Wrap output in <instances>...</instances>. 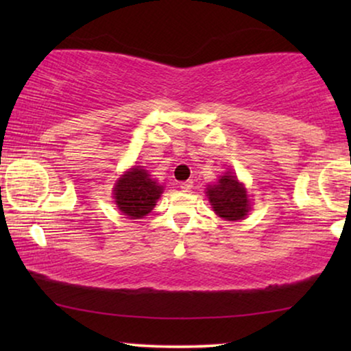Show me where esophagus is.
I'll return each mask as SVG.
<instances>
[{"instance_id":"esophagus-1","label":"esophagus","mask_w":351,"mask_h":351,"mask_svg":"<svg viewBox=\"0 0 351 351\" xmlns=\"http://www.w3.org/2000/svg\"><path fill=\"white\" fill-rule=\"evenodd\" d=\"M191 189H193V182H191V180L182 182V184H180V190L182 191H190Z\"/></svg>"}]
</instances>
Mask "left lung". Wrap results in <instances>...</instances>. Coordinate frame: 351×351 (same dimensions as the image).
I'll list each match as a JSON object with an SVG mask.
<instances>
[{
  "label": "left lung",
  "instance_id": "8db88e82",
  "mask_svg": "<svg viewBox=\"0 0 351 351\" xmlns=\"http://www.w3.org/2000/svg\"><path fill=\"white\" fill-rule=\"evenodd\" d=\"M214 213L225 220H243L251 210V201L246 186L232 171L225 172L217 184L206 189Z\"/></svg>",
  "mask_w": 351,
  "mask_h": 351
}]
</instances>
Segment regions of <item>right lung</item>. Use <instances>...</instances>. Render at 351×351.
Segmentation results:
<instances>
[{"mask_svg": "<svg viewBox=\"0 0 351 351\" xmlns=\"http://www.w3.org/2000/svg\"><path fill=\"white\" fill-rule=\"evenodd\" d=\"M162 190L165 186L153 180L148 171L142 166H134L114 184V204L128 219H142L152 213Z\"/></svg>", "mask_w": 351, "mask_h": 351, "instance_id": "obj_1", "label": "right lung"}]
</instances>
